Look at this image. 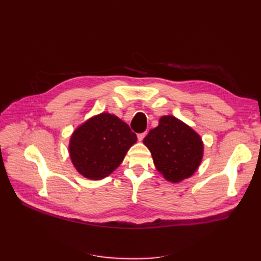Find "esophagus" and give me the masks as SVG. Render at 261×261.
Masks as SVG:
<instances>
[{
	"instance_id": "34e87169",
	"label": "esophagus",
	"mask_w": 261,
	"mask_h": 261,
	"mask_svg": "<svg viewBox=\"0 0 261 261\" xmlns=\"http://www.w3.org/2000/svg\"><path fill=\"white\" fill-rule=\"evenodd\" d=\"M146 135H147V132L139 133L138 135H137V138H138V140H139V141H141V140H143V139L146 137Z\"/></svg>"
}]
</instances>
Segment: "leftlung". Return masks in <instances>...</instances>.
<instances>
[{
	"instance_id": "left-lung-1",
	"label": "left lung",
	"mask_w": 261,
	"mask_h": 261,
	"mask_svg": "<svg viewBox=\"0 0 261 261\" xmlns=\"http://www.w3.org/2000/svg\"><path fill=\"white\" fill-rule=\"evenodd\" d=\"M144 144L152 154L156 170L172 183L192 176L202 159L200 136L172 115L160 118L159 125L150 129Z\"/></svg>"
}]
</instances>
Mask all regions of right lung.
<instances>
[{
  "label": "right lung",
  "instance_id": "right-lung-1",
  "mask_svg": "<svg viewBox=\"0 0 261 261\" xmlns=\"http://www.w3.org/2000/svg\"><path fill=\"white\" fill-rule=\"evenodd\" d=\"M137 136L115 115L101 113L70 137L69 154L76 170L89 179L105 178L120 165Z\"/></svg>",
  "mask_w": 261,
  "mask_h": 261
}]
</instances>
